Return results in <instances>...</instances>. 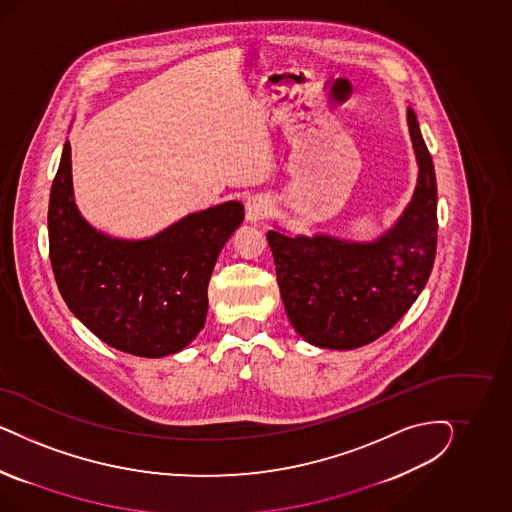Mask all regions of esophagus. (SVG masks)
Listing matches in <instances>:
<instances>
[{
  "label": "esophagus",
  "instance_id": "obj_1",
  "mask_svg": "<svg viewBox=\"0 0 512 512\" xmlns=\"http://www.w3.org/2000/svg\"><path fill=\"white\" fill-rule=\"evenodd\" d=\"M270 212H272V204L261 195L249 197L248 202H246V217H248L249 223L263 221V219L270 216Z\"/></svg>",
  "mask_w": 512,
  "mask_h": 512
}]
</instances>
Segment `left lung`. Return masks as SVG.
<instances>
[{"instance_id":"8db88e82","label":"left lung","mask_w":512,"mask_h":512,"mask_svg":"<svg viewBox=\"0 0 512 512\" xmlns=\"http://www.w3.org/2000/svg\"><path fill=\"white\" fill-rule=\"evenodd\" d=\"M407 125L419 178L413 199L390 231L373 242L266 234L287 317L311 345L349 351L381 338L430 278L437 248L434 161L411 107Z\"/></svg>"}]
</instances>
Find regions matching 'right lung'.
Segmentation results:
<instances>
[{
	"label": "right lung",
	"mask_w": 512,
	"mask_h": 512,
	"mask_svg": "<svg viewBox=\"0 0 512 512\" xmlns=\"http://www.w3.org/2000/svg\"><path fill=\"white\" fill-rule=\"evenodd\" d=\"M242 221V202L231 201L144 240L101 233L75 204L67 140L48 202L50 263L67 308L99 340L135 357H167L201 332L217 255Z\"/></svg>",
	"instance_id": "right-lung-1"
}]
</instances>
